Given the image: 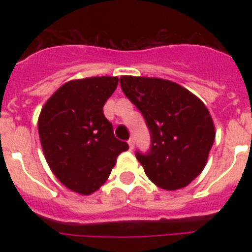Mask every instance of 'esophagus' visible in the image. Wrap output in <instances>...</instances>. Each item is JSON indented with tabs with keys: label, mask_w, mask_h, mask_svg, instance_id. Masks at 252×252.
<instances>
[{
	"label": "esophagus",
	"mask_w": 252,
	"mask_h": 252,
	"mask_svg": "<svg viewBox=\"0 0 252 252\" xmlns=\"http://www.w3.org/2000/svg\"><path fill=\"white\" fill-rule=\"evenodd\" d=\"M128 145H129V149L130 150L133 149V146H134V140H133V138H129V140H128Z\"/></svg>",
	"instance_id": "obj_1"
}]
</instances>
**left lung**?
Masks as SVG:
<instances>
[{
  "instance_id": "1",
  "label": "left lung",
  "mask_w": 252,
  "mask_h": 252,
  "mask_svg": "<svg viewBox=\"0 0 252 252\" xmlns=\"http://www.w3.org/2000/svg\"><path fill=\"white\" fill-rule=\"evenodd\" d=\"M120 86L149 129V150L136 152L148 178L170 191L186 187L203 171L215 141L205 104L187 89L162 78L123 76Z\"/></svg>"
}]
</instances>
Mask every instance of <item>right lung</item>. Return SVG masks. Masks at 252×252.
Here are the masks:
<instances>
[{"label": "right lung", "instance_id": "add662e5", "mask_svg": "<svg viewBox=\"0 0 252 252\" xmlns=\"http://www.w3.org/2000/svg\"><path fill=\"white\" fill-rule=\"evenodd\" d=\"M118 77L66 82L43 107L37 129L43 152L57 179L82 195L96 191L110 176L128 144L115 137L103 106Z\"/></svg>", "mask_w": 252, "mask_h": 252}]
</instances>
